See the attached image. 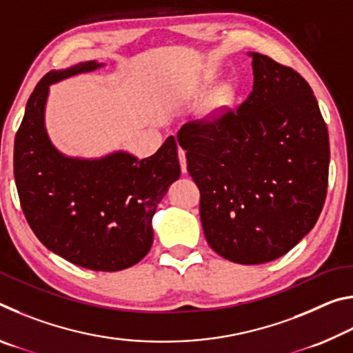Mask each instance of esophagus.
I'll return each mask as SVG.
<instances>
[{
  "instance_id": "obj_1",
  "label": "esophagus",
  "mask_w": 353,
  "mask_h": 353,
  "mask_svg": "<svg viewBox=\"0 0 353 353\" xmlns=\"http://www.w3.org/2000/svg\"><path fill=\"white\" fill-rule=\"evenodd\" d=\"M179 162H181V170L185 174L187 172V155H185L183 149H179Z\"/></svg>"
}]
</instances>
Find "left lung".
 <instances>
[{
    "mask_svg": "<svg viewBox=\"0 0 353 353\" xmlns=\"http://www.w3.org/2000/svg\"><path fill=\"white\" fill-rule=\"evenodd\" d=\"M248 54V99L212 123L183 124L177 141L201 191L207 243L225 260L260 265L285 255L314 227L330 148L308 82L271 57Z\"/></svg>",
    "mask_w": 353,
    "mask_h": 353,
    "instance_id": "left-lung-1",
    "label": "left lung"
}]
</instances>
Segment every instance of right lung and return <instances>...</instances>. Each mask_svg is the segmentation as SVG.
Returning a JSON list of instances; mask_svg holds the SVG:
<instances>
[{
  "label": "right lung",
  "mask_w": 353,
  "mask_h": 353,
  "mask_svg": "<svg viewBox=\"0 0 353 353\" xmlns=\"http://www.w3.org/2000/svg\"><path fill=\"white\" fill-rule=\"evenodd\" d=\"M104 65L88 61L52 70L37 83L15 137L14 176L23 213L51 252L87 270L113 272L149 252L155 208L181 177V165L174 137L141 160L128 151L71 157L52 145L45 123L50 87Z\"/></svg>",
  "instance_id": "obj_1"
}]
</instances>
